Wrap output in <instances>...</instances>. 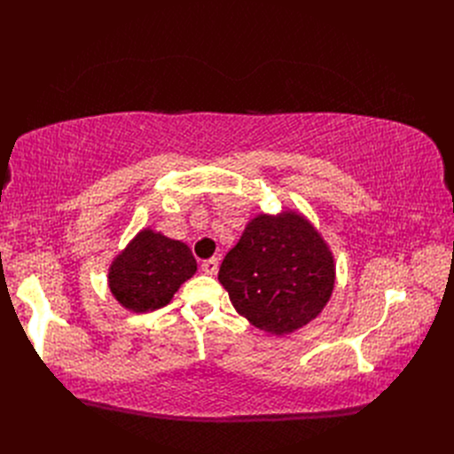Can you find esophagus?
Instances as JSON below:
<instances>
[{
  "mask_svg": "<svg viewBox=\"0 0 454 454\" xmlns=\"http://www.w3.org/2000/svg\"><path fill=\"white\" fill-rule=\"evenodd\" d=\"M202 272H206V274H209V276H213V274H217V269H219V261L215 259V257H211V259H206V261H202Z\"/></svg>",
  "mask_w": 454,
  "mask_h": 454,
  "instance_id": "34e87169",
  "label": "esophagus"
}]
</instances>
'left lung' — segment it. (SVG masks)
I'll use <instances>...</instances> for the list:
<instances>
[{"instance_id": "1", "label": "left lung", "mask_w": 454, "mask_h": 454, "mask_svg": "<svg viewBox=\"0 0 454 454\" xmlns=\"http://www.w3.org/2000/svg\"><path fill=\"white\" fill-rule=\"evenodd\" d=\"M219 281L252 325L287 335L322 311L335 265L318 231L300 215H259L226 254Z\"/></svg>"}]
</instances>
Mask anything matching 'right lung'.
Wrapping results in <instances>:
<instances>
[{
  "instance_id": "right-lung-1",
  "label": "right lung",
  "mask_w": 454,
  "mask_h": 454,
  "mask_svg": "<svg viewBox=\"0 0 454 454\" xmlns=\"http://www.w3.org/2000/svg\"><path fill=\"white\" fill-rule=\"evenodd\" d=\"M197 272L189 247L153 230H143L110 267L115 300L134 313L154 311L171 301L180 285Z\"/></svg>"
}]
</instances>
